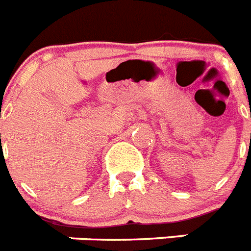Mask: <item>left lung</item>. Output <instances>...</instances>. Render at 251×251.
I'll use <instances>...</instances> for the list:
<instances>
[{
	"instance_id": "left-lung-1",
	"label": "left lung",
	"mask_w": 251,
	"mask_h": 251,
	"mask_svg": "<svg viewBox=\"0 0 251 251\" xmlns=\"http://www.w3.org/2000/svg\"><path fill=\"white\" fill-rule=\"evenodd\" d=\"M250 118H251V109H250ZM251 139V138H250ZM251 142V141H250Z\"/></svg>"
}]
</instances>
